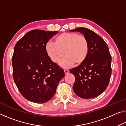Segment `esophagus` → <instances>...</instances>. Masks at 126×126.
Masks as SVG:
<instances>
[{
  "label": "esophagus",
  "mask_w": 126,
  "mask_h": 126,
  "mask_svg": "<svg viewBox=\"0 0 126 126\" xmlns=\"http://www.w3.org/2000/svg\"><path fill=\"white\" fill-rule=\"evenodd\" d=\"M64 71L65 74H67L68 73H69V71L67 69H64Z\"/></svg>",
  "instance_id": "1"
}]
</instances>
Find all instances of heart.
<instances>
[{"instance_id":"b5f03b06","label":"heart","mask_w":126,"mask_h":126,"mask_svg":"<svg viewBox=\"0 0 126 126\" xmlns=\"http://www.w3.org/2000/svg\"><path fill=\"white\" fill-rule=\"evenodd\" d=\"M55 42L49 41L46 45L47 54L53 62H59L63 68H69L74 64L79 65L86 61L89 52V42L84 35L76 33L65 32L55 38Z\"/></svg>"}]
</instances>
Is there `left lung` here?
I'll list each match as a JSON object with an SVG mask.
<instances>
[{
  "instance_id": "obj_1",
  "label": "left lung",
  "mask_w": 126,
  "mask_h": 126,
  "mask_svg": "<svg viewBox=\"0 0 126 126\" xmlns=\"http://www.w3.org/2000/svg\"><path fill=\"white\" fill-rule=\"evenodd\" d=\"M71 32L84 35L89 42V52L83 63L69 71L75 76L74 92L82 98H92L106 90L111 76V55L108 47L97 34L86 28L79 27Z\"/></svg>"
}]
</instances>
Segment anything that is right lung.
<instances>
[{"label": "right lung", "mask_w": 126, "mask_h": 126, "mask_svg": "<svg viewBox=\"0 0 126 126\" xmlns=\"http://www.w3.org/2000/svg\"><path fill=\"white\" fill-rule=\"evenodd\" d=\"M58 32L33 30L16 43L12 57L13 76L17 88L29 101L43 103L52 98L63 69L50 60L46 45Z\"/></svg>", "instance_id": "add662e5"}]
</instances>
